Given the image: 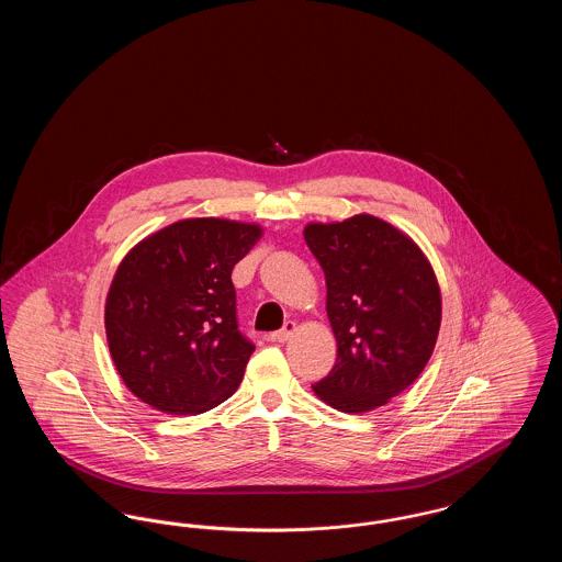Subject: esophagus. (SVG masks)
Segmentation results:
<instances>
[{
    "instance_id": "obj_1",
    "label": "esophagus",
    "mask_w": 562,
    "mask_h": 562,
    "mask_svg": "<svg viewBox=\"0 0 562 562\" xmlns=\"http://www.w3.org/2000/svg\"><path fill=\"white\" fill-rule=\"evenodd\" d=\"M294 330H296V324L293 321L286 322L280 330H276L273 335H271V339L273 341H280V344H284V341H289L291 337L294 335Z\"/></svg>"
}]
</instances>
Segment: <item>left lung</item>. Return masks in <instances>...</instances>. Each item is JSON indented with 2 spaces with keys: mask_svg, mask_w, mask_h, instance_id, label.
Masks as SVG:
<instances>
[{
  "mask_svg": "<svg viewBox=\"0 0 562 562\" xmlns=\"http://www.w3.org/2000/svg\"><path fill=\"white\" fill-rule=\"evenodd\" d=\"M305 241L326 278L337 362L314 387L344 413H369L404 392L436 346L442 299L424 250L373 214L310 223Z\"/></svg>",
  "mask_w": 562,
  "mask_h": 562,
  "instance_id": "8db88e82",
  "label": "left lung"
}]
</instances>
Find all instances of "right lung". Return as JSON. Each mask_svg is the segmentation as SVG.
Listing matches in <instances>:
<instances>
[{
	"mask_svg": "<svg viewBox=\"0 0 562 562\" xmlns=\"http://www.w3.org/2000/svg\"><path fill=\"white\" fill-rule=\"evenodd\" d=\"M263 227L183 218L138 241L105 301L109 351L138 401L198 415L240 385L255 346L238 330L232 269Z\"/></svg>",
	"mask_w": 562,
	"mask_h": 562,
	"instance_id": "add662e5",
	"label": "right lung"
}]
</instances>
